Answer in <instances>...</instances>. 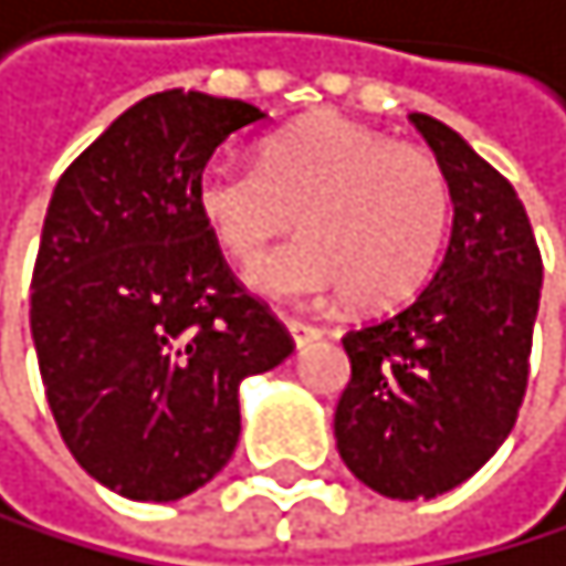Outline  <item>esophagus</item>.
<instances>
[{
    "mask_svg": "<svg viewBox=\"0 0 566 566\" xmlns=\"http://www.w3.org/2000/svg\"><path fill=\"white\" fill-rule=\"evenodd\" d=\"M286 332H290V338H293V345H297V349H304V345H311V342L321 338V328L317 325H307V321H301V317H286Z\"/></svg>",
    "mask_w": 566,
    "mask_h": 566,
    "instance_id": "esophagus-1",
    "label": "esophagus"
}]
</instances>
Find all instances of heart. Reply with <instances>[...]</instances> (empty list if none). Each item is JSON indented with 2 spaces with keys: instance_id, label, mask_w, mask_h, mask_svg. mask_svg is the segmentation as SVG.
Instances as JSON below:
<instances>
[{
  "instance_id": "1",
  "label": "heart",
  "mask_w": 566,
  "mask_h": 566,
  "mask_svg": "<svg viewBox=\"0 0 566 566\" xmlns=\"http://www.w3.org/2000/svg\"><path fill=\"white\" fill-rule=\"evenodd\" d=\"M197 207L231 259L249 262L293 228L304 238L249 269L252 290L276 301L390 307L432 273L449 224L442 165L415 145L342 117L280 130L259 165L210 158Z\"/></svg>"
}]
</instances>
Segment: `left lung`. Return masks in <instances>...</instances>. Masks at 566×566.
I'll list each match as a JSON object with an SVG mask.
<instances>
[{
	"label": "left lung",
	"mask_w": 566,
	"mask_h": 566,
	"mask_svg": "<svg viewBox=\"0 0 566 566\" xmlns=\"http://www.w3.org/2000/svg\"><path fill=\"white\" fill-rule=\"evenodd\" d=\"M453 231L432 283L342 338L353 380L335 408L338 457L377 494L436 497L473 478L515 426L530 384L543 259L512 182L429 113Z\"/></svg>",
	"instance_id": "left-lung-1"
}]
</instances>
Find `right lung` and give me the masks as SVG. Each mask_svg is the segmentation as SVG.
<instances>
[{"mask_svg": "<svg viewBox=\"0 0 566 566\" xmlns=\"http://www.w3.org/2000/svg\"><path fill=\"white\" fill-rule=\"evenodd\" d=\"M262 117L241 99L155 93L54 186L30 293L41 380L78 467L134 502L217 478L238 446L241 380L293 353L197 207L217 145Z\"/></svg>", "mask_w": 566, "mask_h": 566, "instance_id": "right-lung-1", "label": "right lung"}]
</instances>
